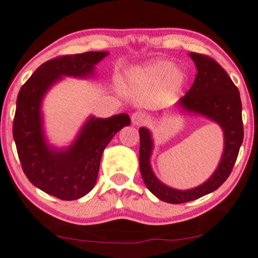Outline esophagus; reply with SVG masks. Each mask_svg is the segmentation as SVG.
<instances>
[{"instance_id": "1", "label": "esophagus", "mask_w": 258, "mask_h": 258, "mask_svg": "<svg viewBox=\"0 0 258 258\" xmlns=\"http://www.w3.org/2000/svg\"><path fill=\"white\" fill-rule=\"evenodd\" d=\"M131 120H132V123H133V125H135V126L143 125V123L145 122V115H144V113H142V112H135V113L132 114Z\"/></svg>"}]
</instances>
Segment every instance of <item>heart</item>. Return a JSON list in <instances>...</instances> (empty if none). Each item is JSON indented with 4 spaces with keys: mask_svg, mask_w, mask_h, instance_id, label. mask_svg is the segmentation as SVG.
Listing matches in <instances>:
<instances>
[{
    "mask_svg": "<svg viewBox=\"0 0 258 258\" xmlns=\"http://www.w3.org/2000/svg\"><path fill=\"white\" fill-rule=\"evenodd\" d=\"M139 80L150 83H159L169 77L170 84L176 89L185 82V75L181 70H175V64L170 60H155L142 68L137 73Z\"/></svg>",
    "mask_w": 258,
    "mask_h": 258,
    "instance_id": "1",
    "label": "heart"
}]
</instances>
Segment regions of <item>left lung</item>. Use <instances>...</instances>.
I'll use <instances>...</instances> for the list:
<instances>
[{
    "instance_id": "left-lung-1",
    "label": "left lung",
    "mask_w": 258,
    "mask_h": 258,
    "mask_svg": "<svg viewBox=\"0 0 258 258\" xmlns=\"http://www.w3.org/2000/svg\"><path fill=\"white\" fill-rule=\"evenodd\" d=\"M189 56L195 63L198 74L193 86L177 101L176 107L217 122L224 132V151L217 169L206 182L195 188L180 190L164 184L153 174L150 163L153 150L152 136L148 128L140 127V174L149 190L168 204L193 201L217 190L232 171L244 137L242 101L238 88L226 71L211 57L194 52Z\"/></svg>"
}]
</instances>
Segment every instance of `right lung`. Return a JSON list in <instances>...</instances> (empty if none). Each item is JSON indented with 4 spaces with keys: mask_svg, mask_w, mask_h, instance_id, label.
<instances>
[{
    "mask_svg": "<svg viewBox=\"0 0 258 258\" xmlns=\"http://www.w3.org/2000/svg\"><path fill=\"white\" fill-rule=\"evenodd\" d=\"M106 56L108 52L90 51L45 61L19 91L13 137L22 170L32 184L60 200H77L94 188L103 150L131 119L126 113L107 119L91 115L73 144L58 149L45 136L42 100L64 76L93 77L95 65Z\"/></svg>",
    "mask_w": 258,
    "mask_h": 258,
    "instance_id": "right-lung-1",
    "label": "right lung"
}]
</instances>
